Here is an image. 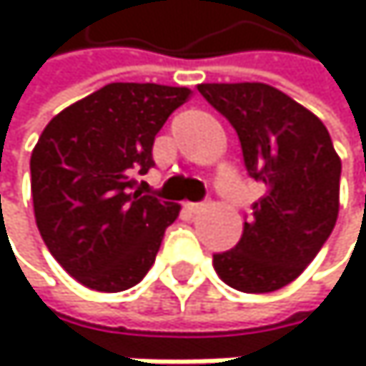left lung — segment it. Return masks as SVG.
I'll return each mask as SVG.
<instances>
[{
  "mask_svg": "<svg viewBox=\"0 0 366 366\" xmlns=\"http://www.w3.org/2000/svg\"><path fill=\"white\" fill-rule=\"evenodd\" d=\"M191 89L109 83L63 109L30 156L36 228L81 285L122 292L151 270L179 204L149 187L153 140Z\"/></svg>",
  "mask_w": 366,
  "mask_h": 366,
  "instance_id": "obj_1",
  "label": "left lung"
}]
</instances>
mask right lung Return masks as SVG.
Wrapping results in <instances>:
<instances>
[{"label":"right lung","mask_w":366,"mask_h":366,"mask_svg":"<svg viewBox=\"0 0 366 366\" xmlns=\"http://www.w3.org/2000/svg\"><path fill=\"white\" fill-rule=\"evenodd\" d=\"M234 127L250 177L263 182L239 244L213 254L224 283L265 294L297 279L332 234L340 204V158L312 112L263 83L202 85Z\"/></svg>","instance_id":"1"}]
</instances>
